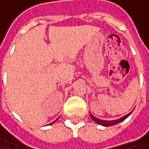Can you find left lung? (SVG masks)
<instances>
[{
    "instance_id": "1",
    "label": "left lung",
    "mask_w": 149,
    "mask_h": 149,
    "mask_svg": "<svg viewBox=\"0 0 149 149\" xmlns=\"http://www.w3.org/2000/svg\"><path fill=\"white\" fill-rule=\"evenodd\" d=\"M130 114H131V113H128V114H127V115H125L124 117H122V118H120V119H119V120H103L97 119V118H95V117H94V116H93V115H91V117H92V119H93V120H95L98 124L102 125V126H105V127H108V126L116 125V124H118V123H120V122L123 121V120H126V119H127Z\"/></svg>"
}]
</instances>
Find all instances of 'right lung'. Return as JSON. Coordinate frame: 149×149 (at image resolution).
<instances>
[{
	"label": "right lung",
	"mask_w": 149,
	"mask_h": 149,
	"mask_svg": "<svg viewBox=\"0 0 149 149\" xmlns=\"http://www.w3.org/2000/svg\"><path fill=\"white\" fill-rule=\"evenodd\" d=\"M56 120H55V121H56ZM55 121H53V122H52V123H54V122H55ZM52 123H50V124H52Z\"/></svg>",
	"instance_id": "right-lung-1"
}]
</instances>
